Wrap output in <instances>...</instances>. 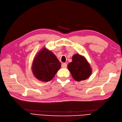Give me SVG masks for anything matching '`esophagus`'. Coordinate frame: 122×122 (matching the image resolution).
<instances>
[{"mask_svg":"<svg viewBox=\"0 0 122 122\" xmlns=\"http://www.w3.org/2000/svg\"><path fill=\"white\" fill-rule=\"evenodd\" d=\"M62 67L63 68H66L67 67V64L66 63H63L62 64Z\"/></svg>","mask_w":122,"mask_h":122,"instance_id":"34e87169","label":"esophagus"}]
</instances>
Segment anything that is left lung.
Segmentation results:
<instances>
[{"instance_id":"1","label":"left lung","mask_w":122,"mask_h":122,"mask_svg":"<svg viewBox=\"0 0 122 122\" xmlns=\"http://www.w3.org/2000/svg\"><path fill=\"white\" fill-rule=\"evenodd\" d=\"M72 77L77 81H82L89 77L92 70L89 63L84 56L76 54L72 57V61L68 66Z\"/></svg>"}]
</instances>
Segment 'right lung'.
<instances>
[{
    "mask_svg": "<svg viewBox=\"0 0 122 122\" xmlns=\"http://www.w3.org/2000/svg\"><path fill=\"white\" fill-rule=\"evenodd\" d=\"M61 68V63L51 51L42 49L34 59L32 72L37 79L43 82L50 81Z\"/></svg>",
    "mask_w": 122,
    "mask_h": 122,
    "instance_id": "1",
    "label": "right lung"
}]
</instances>
